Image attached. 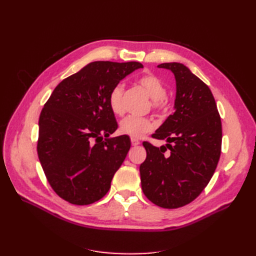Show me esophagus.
I'll use <instances>...</instances> for the list:
<instances>
[{
  "mask_svg": "<svg viewBox=\"0 0 256 256\" xmlns=\"http://www.w3.org/2000/svg\"><path fill=\"white\" fill-rule=\"evenodd\" d=\"M131 144H132L134 146H136V145L140 144V141L136 140V138H131Z\"/></svg>",
  "mask_w": 256,
  "mask_h": 256,
  "instance_id": "34e87169",
  "label": "esophagus"
}]
</instances>
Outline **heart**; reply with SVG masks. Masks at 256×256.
<instances>
[{"label":"heart","instance_id":"heart-1","mask_svg":"<svg viewBox=\"0 0 256 256\" xmlns=\"http://www.w3.org/2000/svg\"><path fill=\"white\" fill-rule=\"evenodd\" d=\"M138 84L142 86L150 98L152 99V108L159 110L164 106V97L166 95V86L164 82L159 76L152 72L145 74L138 79ZM124 88L122 85H116L109 94V106L111 111L116 115L124 113ZM154 129V124L145 118L138 116H127L120 122V132L132 138H140Z\"/></svg>","mask_w":256,"mask_h":256}]
</instances>
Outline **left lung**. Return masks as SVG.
<instances>
[{
    "label": "left lung",
    "instance_id": "8db88e82",
    "mask_svg": "<svg viewBox=\"0 0 256 256\" xmlns=\"http://www.w3.org/2000/svg\"><path fill=\"white\" fill-rule=\"evenodd\" d=\"M158 67L175 76V110L152 136L168 144L143 142L141 184L150 202L172 209L191 203L212 180L221 154L222 125L212 90L188 67L180 63Z\"/></svg>",
    "mask_w": 256,
    "mask_h": 256
}]
</instances>
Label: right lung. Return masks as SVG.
<instances>
[{
  "label": "right lung",
  "mask_w": 256,
  "mask_h": 256,
  "mask_svg": "<svg viewBox=\"0 0 256 256\" xmlns=\"http://www.w3.org/2000/svg\"><path fill=\"white\" fill-rule=\"evenodd\" d=\"M138 62H92L54 88L40 116L37 154L56 194L74 205L104 198L130 148L109 106L111 90ZM106 138L103 140V136Z\"/></svg>",
  "instance_id": "1"
}]
</instances>
